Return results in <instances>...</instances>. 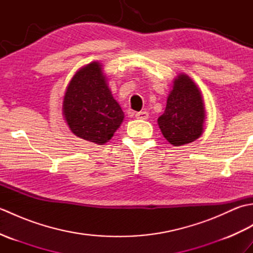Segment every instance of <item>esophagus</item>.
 Instances as JSON below:
<instances>
[{"label": "esophagus", "mask_w": 253, "mask_h": 253, "mask_svg": "<svg viewBox=\"0 0 253 253\" xmlns=\"http://www.w3.org/2000/svg\"><path fill=\"white\" fill-rule=\"evenodd\" d=\"M148 117H149V113L146 111L136 113V118H138V120H148Z\"/></svg>", "instance_id": "obj_1"}]
</instances>
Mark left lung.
<instances>
[{
	"mask_svg": "<svg viewBox=\"0 0 253 253\" xmlns=\"http://www.w3.org/2000/svg\"><path fill=\"white\" fill-rule=\"evenodd\" d=\"M204 122L202 96L192 80L180 75L175 79L168 104L158 123L164 138L175 147L195 141L201 136Z\"/></svg>",
	"mask_w": 253,
	"mask_h": 253,
	"instance_id": "obj_1",
	"label": "left lung"
}]
</instances>
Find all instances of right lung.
Instances as JSON below:
<instances>
[{"instance_id":"1","label":"right lung","mask_w":253,"mask_h":253,"mask_svg":"<svg viewBox=\"0 0 253 253\" xmlns=\"http://www.w3.org/2000/svg\"><path fill=\"white\" fill-rule=\"evenodd\" d=\"M63 112L75 135L98 144L110 140L124 118L98 62L84 66L73 77L64 96Z\"/></svg>"}]
</instances>
